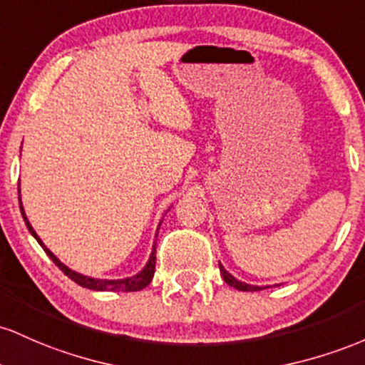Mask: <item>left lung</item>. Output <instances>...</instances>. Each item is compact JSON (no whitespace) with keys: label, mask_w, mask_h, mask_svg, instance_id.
<instances>
[{"label":"left lung","mask_w":365,"mask_h":365,"mask_svg":"<svg viewBox=\"0 0 365 365\" xmlns=\"http://www.w3.org/2000/svg\"><path fill=\"white\" fill-rule=\"evenodd\" d=\"M219 269H220V276H222V279L226 281L229 286H232L235 289H240V292H260V289L272 288V286H269V284L267 286H257V284H248V282L236 279L231 272H227L226 269H224L222 264H219ZM274 286H279V284H274Z\"/></svg>","instance_id":"1"}]
</instances>
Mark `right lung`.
<instances>
[{"instance_id":"right-lung-1","label":"right lung","mask_w":365,"mask_h":365,"mask_svg":"<svg viewBox=\"0 0 365 365\" xmlns=\"http://www.w3.org/2000/svg\"><path fill=\"white\" fill-rule=\"evenodd\" d=\"M19 202H20V214H22V217H24V222H26L29 232H31V235L36 237V241H38L41 247H43L44 252H46V255L50 257L53 262H55V265H58L60 271L63 272L65 276L71 277L73 282H77V284H79V286H83V288L93 289V292H139V289L146 288V286H148L150 282H151V279H153L155 262H157V241H153V248H151L150 259H148V262H146V265L138 274H134V276L122 277V279H98V277L84 276V274L72 271V269L67 267V265H65L63 262H60L58 257H55V253H53L51 250L48 248L46 245L43 243V241H41V237L36 235L34 227L31 226V222H29L26 212H24L22 200H20V186H19ZM162 220H160V224H162ZM160 224H158L157 232H155V237H157V235H158V229H160Z\"/></svg>"}]
</instances>
